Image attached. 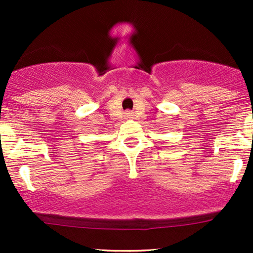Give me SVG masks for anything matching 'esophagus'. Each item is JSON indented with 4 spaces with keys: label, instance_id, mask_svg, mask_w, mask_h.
<instances>
[{
    "label": "esophagus",
    "instance_id": "obj_1",
    "mask_svg": "<svg viewBox=\"0 0 253 253\" xmlns=\"http://www.w3.org/2000/svg\"><path fill=\"white\" fill-rule=\"evenodd\" d=\"M125 115H126L127 118H132L133 117V112H130V110H127V112L125 113Z\"/></svg>",
    "mask_w": 253,
    "mask_h": 253
}]
</instances>
